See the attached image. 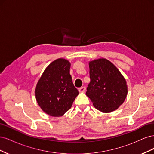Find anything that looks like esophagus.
Wrapping results in <instances>:
<instances>
[{"label": "esophagus", "mask_w": 154, "mask_h": 154, "mask_svg": "<svg viewBox=\"0 0 154 154\" xmlns=\"http://www.w3.org/2000/svg\"><path fill=\"white\" fill-rule=\"evenodd\" d=\"M86 90L85 87H81L80 88H78V91L80 92H84Z\"/></svg>", "instance_id": "1"}]
</instances>
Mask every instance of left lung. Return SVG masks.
<instances>
[{"label":"left lung","mask_w":154,"mask_h":154,"mask_svg":"<svg viewBox=\"0 0 154 154\" xmlns=\"http://www.w3.org/2000/svg\"><path fill=\"white\" fill-rule=\"evenodd\" d=\"M91 82L86 95L96 109L111 112L123 103L127 95L125 78L114 65L105 58L89 62Z\"/></svg>","instance_id":"obj_1"}]
</instances>
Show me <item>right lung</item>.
I'll return each mask as SVG.
<instances>
[{
    "instance_id": "1",
    "label": "right lung",
    "mask_w": 154,
    "mask_h": 154,
    "mask_svg": "<svg viewBox=\"0 0 154 154\" xmlns=\"http://www.w3.org/2000/svg\"><path fill=\"white\" fill-rule=\"evenodd\" d=\"M71 63L58 58L45 69L36 84V99L44 112L53 117L63 116L72 106L79 92L70 74Z\"/></svg>"
}]
</instances>
